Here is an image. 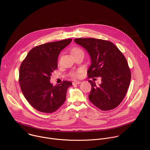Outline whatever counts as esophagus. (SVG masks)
<instances>
[{
  "instance_id": "esophagus-1",
  "label": "esophagus",
  "mask_w": 150,
  "mask_h": 150,
  "mask_svg": "<svg viewBox=\"0 0 150 150\" xmlns=\"http://www.w3.org/2000/svg\"><path fill=\"white\" fill-rule=\"evenodd\" d=\"M81 83L80 81H74V82H72V84H73V85H76V84H79V83Z\"/></svg>"
}]
</instances>
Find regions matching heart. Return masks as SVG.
Returning <instances> with one entry per match:
<instances>
[{
  "instance_id": "1",
  "label": "heart",
  "mask_w": 150,
  "mask_h": 150,
  "mask_svg": "<svg viewBox=\"0 0 150 150\" xmlns=\"http://www.w3.org/2000/svg\"><path fill=\"white\" fill-rule=\"evenodd\" d=\"M78 52H83V51H82V49H81L79 47H75L72 50V54H75V53H78ZM80 74H81V71L80 70H77V71H75L71 72L70 75L72 77L76 78V77H79L80 76Z\"/></svg>"
}]
</instances>
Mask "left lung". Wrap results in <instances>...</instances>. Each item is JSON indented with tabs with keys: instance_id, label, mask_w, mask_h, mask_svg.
<instances>
[{
	"instance_id": "8db88e82",
	"label": "left lung",
	"mask_w": 150,
	"mask_h": 150,
	"mask_svg": "<svg viewBox=\"0 0 150 150\" xmlns=\"http://www.w3.org/2000/svg\"><path fill=\"white\" fill-rule=\"evenodd\" d=\"M74 41L86 49L91 57V65L87 72L88 78H101L102 82L99 85L88 81L91 84L89 100L101 110L116 108L125 97L131 79L125 57L109 41L79 38Z\"/></svg>"
}]
</instances>
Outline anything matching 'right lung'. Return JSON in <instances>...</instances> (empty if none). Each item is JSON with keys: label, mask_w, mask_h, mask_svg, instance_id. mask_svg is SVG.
<instances>
[{"label": "right lung", "mask_w": 150, "mask_h": 150, "mask_svg": "<svg viewBox=\"0 0 150 150\" xmlns=\"http://www.w3.org/2000/svg\"><path fill=\"white\" fill-rule=\"evenodd\" d=\"M72 39L47 42L33 48L21 63L19 82L28 102L37 110L50 113L64 103L72 82L63 81L59 85L50 82V76L57 68V59L62 50Z\"/></svg>", "instance_id": "right-lung-1"}]
</instances>
